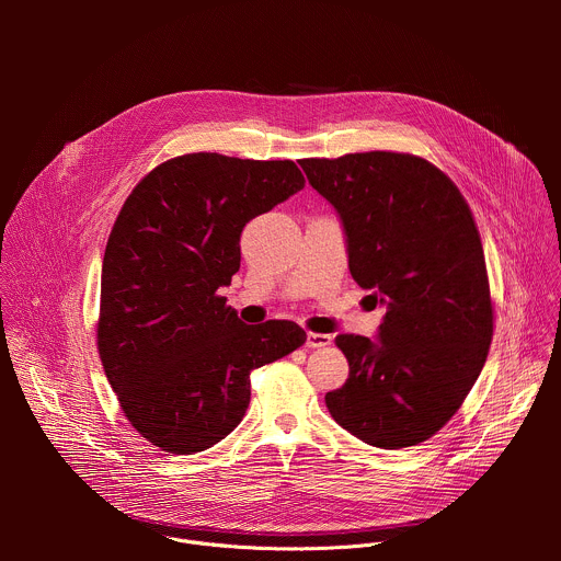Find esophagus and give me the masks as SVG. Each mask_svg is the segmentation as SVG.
I'll return each instance as SVG.
<instances>
[{
  "instance_id": "1",
  "label": "esophagus",
  "mask_w": 561,
  "mask_h": 561,
  "mask_svg": "<svg viewBox=\"0 0 561 561\" xmlns=\"http://www.w3.org/2000/svg\"><path fill=\"white\" fill-rule=\"evenodd\" d=\"M331 342H333V337L327 335V333H306V346L308 348H324Z\"/></svg>"
}]
</instances>
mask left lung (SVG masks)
Masks as SVG:
<instances>
[{
    "instance_id": "left-lung-1",
    "label": "left lung",
    "mask_w": 561,
    "mask_h": 561,
    "mask_svg": "<svg viewBox=\"0 0 561 561\" xmlns=\"http://www.w3.org/2000/svg\"><path fill=\"white\" fill-rule=\"evenodd\" d=\"M299 167L342 221L353 279L383 306L375 340L337 335L351 373L327 392L329 413L370 446H415L457 413L493 340L470 208L439 169L407 152H351Z\"/></svg>"
}]
</instances>
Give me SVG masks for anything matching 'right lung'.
Returning <instances> with one entry per match:
<instances>
[{
  "label": "right lung",
  "instance_id": "obj_1",
  "mask_svg": "<svg viewBox=\"0 0 561 561\" xmlns=\"http://www.w3.org/2000/svg\"><path fill=\"white\" fill-rule=\"evenodd\" d=\"M304 184L290 159L191 152L124 202L104 253L98 348L152 446L193 455L224 439L249 409L251 370L306 342L284 319L247 327L217 293L239 271L244 226Z\"/></svg>",
  "mask_w": 561,
  "mask_h": 561
}]
</instances>
